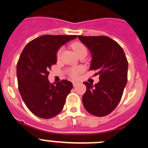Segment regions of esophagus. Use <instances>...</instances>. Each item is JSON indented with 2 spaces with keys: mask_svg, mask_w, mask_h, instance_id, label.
I'll use <instances>...</instances> for the list:
<instances>
[{
  "mask_svg": "<svg viewBox=\"0 0 148 148\" xmlns=\"http://www.w3.org/2000/svg\"><path fill=\"white\" fill-rule=\"evenodd\" d=\"M78 84H79V82H78V81H73V86H74V87H75V86L78 85Z\"/></svg>",
  "mask_w": 148,
  "mask_h": 148,
  "instance_id": "obj_1",
  "label": "esophagus"
}]
</instances>
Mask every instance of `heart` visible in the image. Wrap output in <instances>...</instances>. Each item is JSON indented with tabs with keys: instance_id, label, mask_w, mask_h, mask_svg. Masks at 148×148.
<instances>
[{
	"instance_id": "1",
	"label": "heart",
	"mask_w": 148,
	"mask_h": 148,
	"mask_svg": "<svg viewBox=\"0 0 148 148\" xmlns=\"http://www.w3.org/2000/svg\"><path fill=\"white\" fill-rule=\"evenodd\" d=\"M72 48L73 49V50L75 51V53H76L77 55L79 53H81L82 51L84 50H87L86 49V47L82 43L80 42H75L72 44ZM61 52H62V48L59 49L57 52V58H59L60 56H61ZM84 67L82 66H73V67H71L69 70V75H70V77L72 78H77L78 76V75L80 74L82 72H83Z\"/></svg>"
}]
</instances>
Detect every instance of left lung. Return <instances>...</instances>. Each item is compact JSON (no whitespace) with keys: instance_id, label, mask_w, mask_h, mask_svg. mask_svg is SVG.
<instances>
[{"instance_id":"8db88e82","label":"left lung","mask_w":148,"mask_h":148,"mask_svg":"<svg viewBox=\"0 0 148 148\" xmlns=\"http://www.w3.org/2000/svg\"><path fill=\"white\" fill-rule=\"evenodd\" d=\"M78 37L91 53L90 70H96L95 75H100L95 85L84 83L87 87L82 96L84 107L93 116H107L117 107L127 82L128 62L125 52L108 36Z\"/></svg>"}]
</instances>
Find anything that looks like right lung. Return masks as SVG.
<instances>
[{
    "label": "right lung",
    "mask_w": 148,
    "mask_h": 148,
    "mask_svg": "<svg viewBox=\"0 0 148 148\" xmlns=\"http://www.w3.org/2000/svg\"><path fill=\"white\" fill-rule=\"evenodd\" d=\"M77 35H45L31 40L22 51L17 64L18 89L22 99L34 115L51 119L62 110L72 82L48 80L51 66L57 62L61 46Z\"/></svg>",
    "instance_id": "right-lung-1"
}]
</instances>
